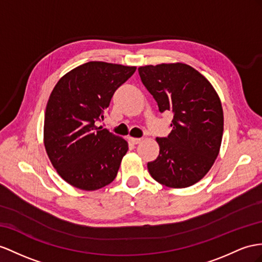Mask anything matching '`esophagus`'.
<instances>
[{"label":"esophagus","instance_id":"esophagus-1","mask_svg":"<svg viewBox=\"0 0 262 262\" xmlns=\"http://www.w3.org/2000/svg\"><path fill=\"white\" fill-rule=\"evenodd\" d=\"M128 140L130 143H133V144H135V145H137V144H139L140 142H142L143 140V138H135V137H128Z\"/></svg>","mask_w":262,"mask_h":262}]
</instances>
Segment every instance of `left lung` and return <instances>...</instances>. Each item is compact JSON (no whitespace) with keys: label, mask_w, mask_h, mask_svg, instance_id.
Returning <instances> with one entry per match:
<instances>
[{"label":"left lung","mask_w":262,"mask_h":262,"mask_svg":"<svg viewBox=\"0 0 262 262\" xmlns=\"http://www.w3.org/2000/svg\"><path fill=\"white\" fill-rule=\"evenodd\" d=\"M138 73L159 112L173 115L169 135L156 138L159 155L147 164L150 176L171 188L196 184L211 168L223 139L224 112L218 94L187 64L147 65Z\"/></svg>","instance_id":"obj_1"}]
</instances>
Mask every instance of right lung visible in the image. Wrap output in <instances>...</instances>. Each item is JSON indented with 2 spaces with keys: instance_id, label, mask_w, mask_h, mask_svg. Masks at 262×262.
<instances>
[{
  "instance_id": "1",
  "label": "right lung",
  "mask_w": 262,
  "mask_h": 262,
  "mask_svg": "<svg viewBox=\"0 0 262 262\" xmlns=\"http://www.w3.org/2000/svg\"><path fill=\"white\" fill-rule=\"evenodd\" d=\"M135 66L89 62L72 70L52 91L45 111L44 145L66 183L97 190L115 179L128 144L97 122Z\"/></svg>"
}]
</instances>
